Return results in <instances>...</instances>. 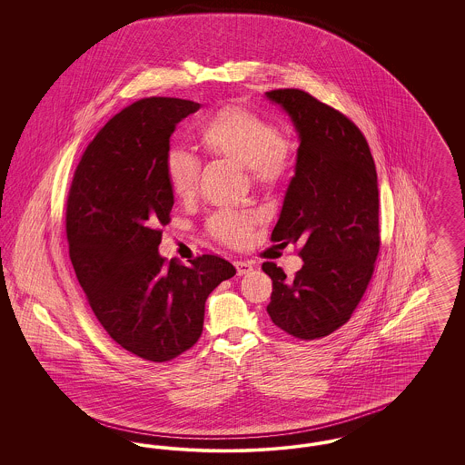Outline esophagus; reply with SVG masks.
Instances as JSON below:
<instances>
[{
  "instance_id": "esophagus-1",
  "label": "esophagus",
  "mask_w": 465,
  "mask_h": 465,
  "mask_svg": "<svg viewBox=\"0 0 465 465\" xmlns=\"http://www.w3.org/2000/svg\"><path fill=\"white\" fill-rule=\"evenodd\" d=\"M235 268H237V275H245L252 270V265L247 262H235Z\"/></svg>"
}]
</instances>
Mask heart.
<instances>
[{
    "mask_svg": "<svg viewBox=\"0 0 465 465\" xmlns=\"http://www.w3.org/2000/svg\"><path fill=\"white\" fill-rule=\"evenodd\" d=\"M199 139L209 155L247 169L258 184L277 186L288 177V146L282 134L251 111H218L202 125ZM165 171L177 199L188 202L195 197L200 174L197 156L183 148H171ZM254 222L256 214L251 211H222L209 220V232L223 243L239 245L247 241Z\"/></svg>",
    "mask_w": 465,
    "mask_h": 465,
    "instance_id": "b5f03b06",
    "label": "heart"
}]
</instances>
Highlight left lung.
Wrapping results in <instances>:
<instances>
[{
  "label": "left lung",
  "mask_w": 465,
  "mask_h": 465,
  "mask_svg": "<svg viewBox=\"0 0 465 465\" xmlns=\"http://www.w3.org/2000/svg\"><path fill=\"white\" fill-rule=\"evenodd\" d=\"M288 114L296 135L289 181L272 241L300 245L292 279L266 262L273 291L266 312L275 326L302 340L343 326L373 275L378 249V179L364 135L340 111L296 89L266 92Z\"/></svg>",
  "instance_id": "8db88e82"
}]
</instances>
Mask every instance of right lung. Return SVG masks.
<instances>
[{
  "instance_id": "right-lung-1",
  "label": "right lung",
  "mask_w": 465,
  "mask_h": 465,
  "mask_svg": "<svg viewBox=\"0 0 465 465\" xmlns=\"http://www.w3.org/2000/svg\"><path fill=\"white\" fill-rule=\"evenodd\" d=\"M199 110L150 97L120 111L87 146L67 197L69 258L90 307L122 349L153 362L197 343L207 296L237 272L214 254L184 266L158 252L174 205L171 135Z\"/></svg>"
}]
</instances>
